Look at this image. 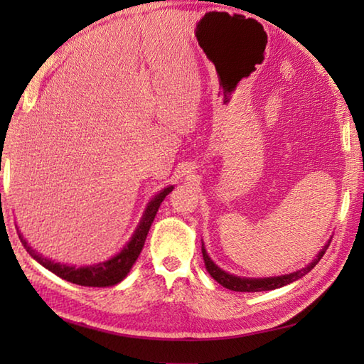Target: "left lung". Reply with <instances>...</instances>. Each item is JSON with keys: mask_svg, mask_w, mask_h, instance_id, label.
I'll return each instance as SVG.
<instances>
[{"mask_svg": "<svg viewBox=\"0 0 364 364\" xmlns=\"http://www.w3.org/2000/svg\"><path fill=\"white\" fill-rule=\"evenodd\" d=\"M328 245H330V241L323 245V249L319 252V255L316 257V259L311 262L310 266H306L305 269H300L294 274L272 277V278H241V277L230 275L225 272V270H222L214 264L211 258L206 255V250L203 245H202V253H203V259H205V266L208 269V272H210V275L214 278V280L220 283L223 288L231 289V291H237V292H258V291H270V289L282 288V286H286V284L299 280V278H301L305 274L310 272V270L316 264H318L321 258L323 257V253H326V250L328 249Z\"/></svg>", "mask_w": 364, "mask_h": 364, "instance_id": "left-lung-1", "label": "left lung"}]
</instances>
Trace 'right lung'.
I'll return each instance as SVG.
<instances>
[{
	"mask_svg": "<svg viewBox=\"0 0 364 364\" xmlns=\"http://www.w3.org/2000/svg\"><path fill=\"white\" fill-rule=\"evenodd\" d=\"M173 186L166 188L164 191H161L159 194L154 197L151 202L149 203L145 210L144 218L139 223V227L136 230V233L131 237V241L125 245L117 257H114L112 259L106 261V262H100V264L95 266H87V267H73V266H65V264H59V262H54L46 259L41 255H37L28 242L21 239V244L25 245L26 252L33 257L36 261L41 262L43 267L51 270L53 274H56L58 277L64 278V280L75 283V284H81V286H89V288H103V286H114L120 283L123 278H125L129 272V269L133 267L136 259L139 258V255L142 252V247L145 244L146 235H149V230L151 227V223L154 220V215H156L159 206L162 203V200L166 198L168 192H172Z\"/></svg>",
	"mask_w": 364,
	"mask_h": 364,
	"instance_id": "right-lung-1",
	"label": "right lung"
}]
</instances>
